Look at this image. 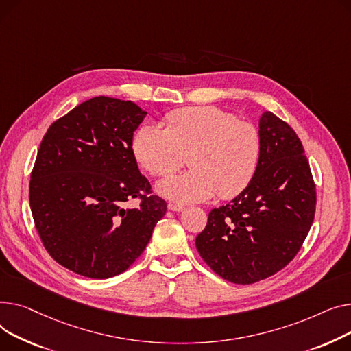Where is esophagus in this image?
I'll return each instance as SVG.
<instances>
[{
	"label": "esophagus",
	"mask_w": 351,
	"mask_h": 351,
	"mask_svg": "<svg viewBox=\"0 0 351 351\" xmlns=\"http://www.w3.org/2000/svg\"><path fill=\"white\" fill-rule=\"evenodd\" d=\"M169 210L174 211V213H181V211L185 210V207H184V205H181V204H177V202H170L169 204Z\"/></svg>",
	"instance_id": "obj_1"
}]
</instances>
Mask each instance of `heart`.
<instances>
[{"instance_id":"heart-1","label":"heart","mask_w":351,"mask_h":351,"mask_svg":"<svg viewBox=\"0 0 351 351\" xmlns=\"http://www.w3.org/2000/svg\"><path fill=\"white\" fill-rule=\"evenodd\" d=\"M143 169L169 176L189 154L191 170L164 178L157 191L173 201L199 202L218 194L232 198L252 182L262 157V137L248 121L215 106L180 109L164 117V129L146 123L133 138Z\"/></svg>"}]
</instances>
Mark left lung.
Returning <instances> with one entry per match:
<instances>
[{"label":"left lung","mask_w":351,"mask_h":351,"mask_svg":"<svg viewBox=\"0 0 351 351\" xmlns=\"http://www.w3.org/2000/svg\"><path fill=\"white\" fill-rule=\"evenodd\" d=\"M262 157L252 182L211 210L195 246L211 269L238 285L269 278L289 263L315 219L316 187L302 141L272 112L259 119Z\"/></svg>","instance_id":"1"}]
</instances>
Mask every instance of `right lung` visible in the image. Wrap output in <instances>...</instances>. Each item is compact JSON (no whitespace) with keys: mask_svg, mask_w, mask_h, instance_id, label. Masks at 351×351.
I'll use <instances>...</instances> for the list:
<instances>
[{"mask_svg":"<svg viewBox=\"0 0 351 351\" xmlns=\"http://www.w3.org/2000/svg\"><path fill=\"white\" fill-rule=\"evenodd\" d=\"M146 114L130 100L92 97L53 121L40 141L29 181L34 222L48 254L77 275L125 272L167 211L132 149ZM132 197L141 205L125 209Z\"/></svg>","mask_w":351,"mask_h":351,"instance_id":"1","label":"right lung"}]
</instances>
